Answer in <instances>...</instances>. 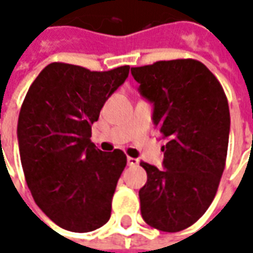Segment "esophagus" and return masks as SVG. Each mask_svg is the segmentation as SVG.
Wrapping results in <instances>:
<instances>
[{
  "label": "esophagus",
  "mask_w": 253,
  "mask_h": 253,
  "mask_svg": "<svg viewBox=\"0 0 253 253\" xmlns=\"http://www.w3.org/2000/svg\"><path fill=\"white\" fill-rule=\"evenodd\" d=\"M127 164L130 167H137L139 164V161L137 159H132V157H127Z\"/></svg>",
  "instance_id": "1"
}]
</instances>
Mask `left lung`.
I'll return each mask as SVG.
<instances>
[{"instance_id":"left-lung-1","label":"left lung","mask_w":253,"mask_h":253,"mask_svg":"<svg viewBox=\"0 0 253 253\" xmlns=\"http://www.w3.org/2000/svg\"><path fill=\"white\" fill-rule=\"evenodd\" d=\"M139 93L153 104V123L168 139L164 168L141 163L148 173L139 190L145 222L180 232L206 212L217 194L228 153L230 114L221 84L195 59L131 67Z\"/></svg>"}]
</instances>
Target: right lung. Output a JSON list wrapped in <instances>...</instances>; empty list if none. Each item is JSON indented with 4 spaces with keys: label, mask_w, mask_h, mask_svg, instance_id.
Instances as JSON below:
<instances>
[{
    "label": "right lung",
    "mask_w": 253,
    "mask_h": 253,
    "mask_svg": "<svg viewBox=\"0 0 253 253\" xmlns=\"http://www.w3.org/2000/svg\"><path fill=\"white\" fill-rule=\"evenodd\" d=\"M128 70L90 72L50 63L23 101L17 138L25 180L39 209L62 229L86 233L110 219L126 154L119 149L101 152L90 135L103 105Z\"/></svg>",
    "instance_id": "add662e5"
}]
</instances>
